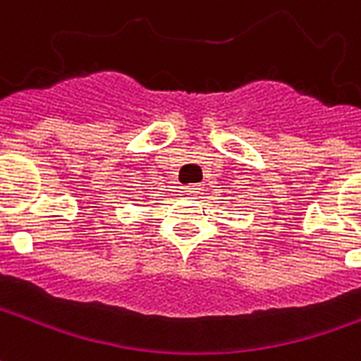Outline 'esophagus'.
Segmentation results:
<instances>
[{"instance_id":"34e87169","label":"esophagus","mask_w":361,"mask_h":361,"mask_svg":"<svg viewBox=\"0 0 361 361\" xmlns=\"http://www.w3.org/2000/svg\"><path fill=\"white\" fill-rule=\"evenodd\" d=\"M183 193L191 195V197H193V195L201 193V185H199V183H191V185H185V188H183Z\"/></svg>"}]
</instances>
